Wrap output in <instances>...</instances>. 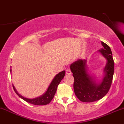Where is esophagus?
<instances>
[{"instance_id": "1", "label": "esophagus", "mask_w": 124, "mask_h": 124, "mask_svg": "<svg viewBox=\"0 0 124 124\" xmlns=\"http://www.w3.org/2000/svg\"><path fill=\"white\" fill-rule=\"evenodd\" d=\"M66 74H67V75L71 74V71H70V70H66Z\"/></svg>"}]
</instances>
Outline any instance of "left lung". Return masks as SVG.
<instances>
[{
  "mask_svg": "<svg viewBox=\"0 0 124 124\" xmlns=\"http://www.w3.org/2000/svg\"><path fill=\"white\" fill-rule=\"evenodd\" d=\"M102 48L98 52L107 61L102 70L103 77L98 81L89 72L87 60L79 59L70 65L74 78V91L76 97L81 101L93 102L103 98L108 92L114 74V61L110 48L101 41Z\"/></svg>",
  "mask_w": 124,
  "mask_h": 124,
  "instance_id": "1",
  "label": "left lung"
}]
</instances>
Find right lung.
Returning a JSON list of instances; mask_svg holds the SVG:
<instances>
[{
    "mask_svg": "<svg viewBox=\"0 0 124 124\" xmlns=\"http://www.w3.org/2000/svg\"><path fill=\"white\" fill-rule=\"evenodd\" d=\"M65 74V71H62V72H60L57 74H56L52 80V82L50 83V85L48 86V88H47V91L45 92L44 94L42 95L39 96V97H37L35 98H25L23 96L21 95L17 91L16 89L15 88L14 86H13V89L16 93H17V95L19 96L23 100L26 101V102L31 103L32 104L37 105V106H43V105L48 104L50 102V101L52 100V99L54 97L55 93H56V90H57V86H58L59 83H61V80L63 79L64 77Z\"/></svg>",
    "mask_w": 124,
    "mask_h": 124,
    "instance_id": "obj_1",
    "label": "right lung"
}]
</instances>
